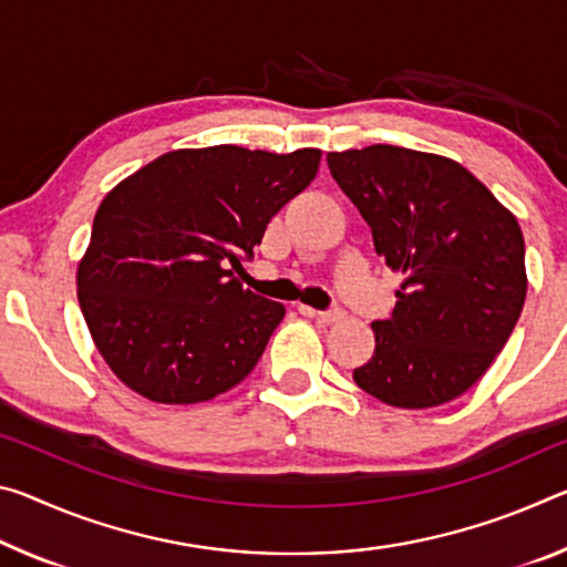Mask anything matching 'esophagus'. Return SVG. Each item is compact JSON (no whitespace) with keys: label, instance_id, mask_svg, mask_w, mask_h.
Listing matches in <instances>:
<instances>
[{"label":"esophagus","instance_id":"esophagus-1","mask_svg":"<svg viewBox=\"0 0 567 567\" xmlns=\"http://www.w3.org/2000/svg\"><path fill=\"white\" fill-rule=\"evenodd\" d=\"M302 312L305 316H310V318H318L320 322H338V320H343V310L340 308H330V310H310V308H302Z\"/></svg>","mask_w":567,"mask_h":567}]
</instances>
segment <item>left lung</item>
I'll use <instances>...</instances> for the list:
<instances>
[{"label": "left lung", "mask_w": 567, "mask_h": 567, "mask_svg": "<svg viewBox=\"0 0 567 567\" xmlns=\"http://www.w3.org/2000/svg\"><path fill=\"white\" fill-rule=\"evenodd\" d=\"M330 174L403 275L353 381L389 406L431 409L477 383L515 330L527 295L517 219L462 164L375 143L328 154Z\"/></svg>", "instance_id": "obj_1"}]
</instances>
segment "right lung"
<instances>
[{"label": "right lung", "mask_w": 567, "mask_h": 567, "mask_svg": "<svg viewBox=\"0 0 567 567\" xmlns=\"http://www.w3.org/2000/svg\"><path fill=\"white\" fill-rule=\"evenodd\" d=\"M318 164V148H182L105 196L78 267V300L131 391L199 403L247 379L285 308L245 290L235 269Z\"/></svg>", "instance_id": "right-lung-1"}]
</instances>
